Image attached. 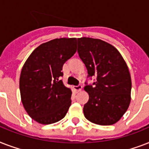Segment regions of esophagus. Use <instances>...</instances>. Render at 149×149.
Masks as SVG:
<instances>
[{
    "label": "esophagus",
    "instance_id": "34e87169",
    "mask_svg": "<svg viewBox=\"0 0 149 149\" xmlns=\"http://www.w3.org/2000/svg\"><path fill=\"white\" fill-rule=\"evenodd\" d=\"M82 88H83V86H82L81 84H79L78 86H74V90H75V91H77V93H78V92H79V91H81Z\"/></svg>",
    "mask_w": 149,
    "mask_h": 149
}]
</instances>
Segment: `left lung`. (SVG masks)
<instances>
[{
    "mask_svg": "<svg viewBox=\"0 0 149 149\" xmlns=\"http://www.w3.org/2000/svg\"><path fill=\"white\" fill-rule=\"evenodd\" d=\"M77 42L88 77H96L93 85L85 83L89 100L84 104V116L97 125H113L131 102L132 79L127 64L118 50L104 41L84 37Z\"/></svg>",
    "mask_w": 149,
    "mask_h": 149,
    "instance_id": "left-lung-1",
    "label": "left lung"
}]
</instances>
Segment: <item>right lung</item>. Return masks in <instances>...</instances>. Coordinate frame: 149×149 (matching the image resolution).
I'll list each match as a JSON object with an SVG mask.
<instances>
[{
	"mask_svg": "<svg viewBox=\"0 0 149 149\" xmlns=\"http://www.w3.org/2000/svg\"><path fill=\"white\" fill-rule=\"evenodd\" d=\"M77 52V38H56L34 50L22 67L19 87L23 106L33 120L50 125L62 120L71 105L64 86L63 64Z\"/></svg>",
	"mask_w": 149,
	"mask_h": 149,
	"instance_id": "add662e5",
	"label": "right lung"
}]
</instances>
